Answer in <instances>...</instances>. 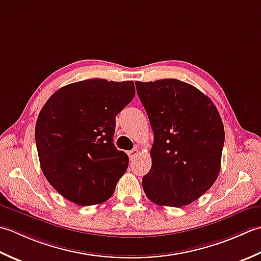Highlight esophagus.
<instances>
[{
    "instance_id": "esophagus-1",
    "label": "esophagus",
    "mask_w": 261,
    "mask_h": 261,
    "mask_svg": "<svg viewBox=\"0 0 261 261\" xmlns=\"http://www.w3.org/2000/svg\"><path fill=\"white\" fill-rule=\"evenodd\" d=\"M127 154H128V156H129L130 160H134V159L137 156L138 150H137V148H133V150H132V151H129V152L127 153Z\"/></svg>"
}]
</instances>
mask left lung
Listing matches in <instances>:
<instances>
[{"mask_svg":"<svg viewBox=\"0 0 261 261\" xmlns=\"http://www.w3.org/2000/svg\"><path fill=\"white\" fill-rule=\"evenodd\" d=\"M135 84L154 134L144 193L160 206L189 205L220 173L225 136L219 111L207 95L180 80Z\"/></svg>","mask_w":261,"mask_h":261,"instance_id":"left-lung-1","label":"left lung"}]
</instances>
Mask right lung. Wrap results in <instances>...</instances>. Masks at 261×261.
Masks as SVG:
<instances>
[{
    "mask_svg": "<svg viewBox=\"0 0 261 261\" xmlns=\"http://www.w3.org/2000/svg\"><path fill=\"white\" fill-rule=\"evenodd\" d=\"M133 81L90 79L58 89L36 123L35 137L46 179L81 206L113 196L129 159L114 145L116 116L133 100Z\"/></svg>",
    "mask_w": 261,
    "mask_h": 261,
    "instance_id": "1",
    "label": "right lung"
}]
</instances>
